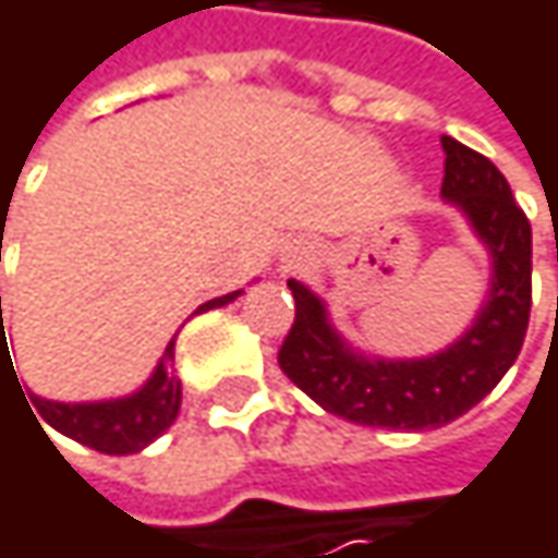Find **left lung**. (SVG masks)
<instances>
[{"mask_svg": "<svg viewBox=\"0 0 558 558\" xmlns=\"http://www.w3.org/2000/svg\"><path fill=\"white\" fill-rule=\"evenodd\" d=\"M442 196L456 203L495 258L492 296L475 326L446 352L413 362H368L326 323L323 303L300 283L293 326L278 349L280 372L323 410L381 429H436L469 413L517 362L533 303V232L510 183L485 155L442 135Z\"/></svg>", "mask_w": 558, "mask_h": 558, "instance_id": "obj_1", "label": "left lung"}]
</instances>
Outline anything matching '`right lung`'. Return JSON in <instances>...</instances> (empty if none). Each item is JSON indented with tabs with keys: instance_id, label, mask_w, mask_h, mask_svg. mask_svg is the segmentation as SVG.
<instances>
[{
	"instance_id": "obj_1",
	"label": "right lung",
	"mask_w": 558,
	"mask_h": 558,
	"mask_svg": "<svg viewBox=\"0 0 558 558\" xmlns=\"http://www.w3.org/2000/svg\"><path fill=\"white\" fill-rule=\"evenodd\" d=\"M242 290L216 296L209 303H203L199 310L209 306H226L229 300H235ZM196 310V313H199ZM0 326H2V300H0ZM5 329V326H2ZM173 345V342H170ZM165 352L158 372L151 375V381L138 393L122 397V400H102V403H57V400H41L32 397V403L38 407V413L45 416V423H51L57 433L106 452V456H129V452H142L148 442H155L170 423L177 420L180 410V378L170 372V359L173 352ZM0 359H5V342L0 345ZM15 372V368H12ZM19 381V375H15ZM22 388V385H19ZM28 403V400H25ZM32 410V407H28ZM38 420V416H35Z\"/></svg>"
}]
</instances>
